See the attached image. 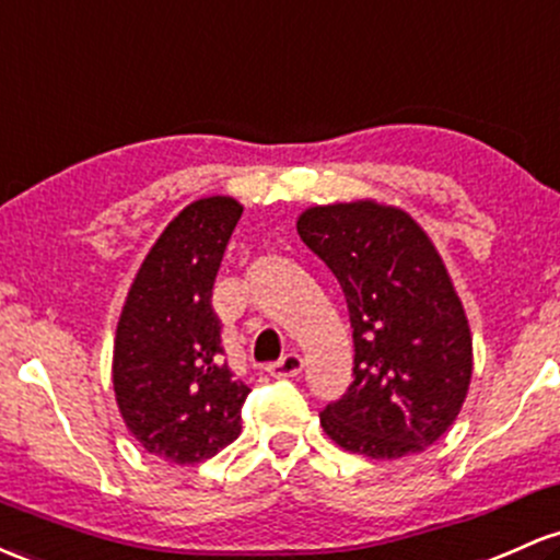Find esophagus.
Listing matches in <instances>:
<instances>
[{"label": "esophagus", "mask_w": 560, "mask_h": 560, "mask_svg": "<svg viewBox=\"0 0 560 560\" xmlns=\"http://www.w3.org/2000/svg\"><path fill=\"white\" fill-rule=\"evenodd\" d=\"M303 355L300 353H287V355H281L279 361H273V364L268 366V372H270V377H298L300 372H303Z\"/></svg>", "instance_id": "esophagus-1"}]
</instances>
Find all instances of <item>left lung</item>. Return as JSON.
Here are the masks:
<instances>
[{
    "label": "left lung",
    "mask_w": 560,
    "mask_h": 560,
    "mask_svg": "<svg viewBox=\"0 0 560 560\" xmlns=\"http://www.w3.org/2000/svg\"><path fill=\"white\" fill-rule=\"evenodd\" d=\"M298 233L340 281L353 329V383L322 411L324 433L372 459L435 444L468 396L472 340L428 233L377 201L311 207Z\"/></svg>",
    "instance_id": "8db88e82"
}]
</instances>
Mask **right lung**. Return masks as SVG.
I'll return each mask as SVG.
<instances>
[{"instance_id":"right-lung-1","label":"right lung","mask_w":560,"mask_h":560,"mask_svg":"<svg viewBox=\"0 0 560 560\" xmlns=\"http://www.w3.org/2000/svg\"><path fill=\"white\" fill-rule=\"evenodd\" d=\"M244 207L231 196L188 205L135 276L114 340V393L145 452L205 463L242 433L249 388L225 364L212 287Z\"/></svg>"}]
</instances>
